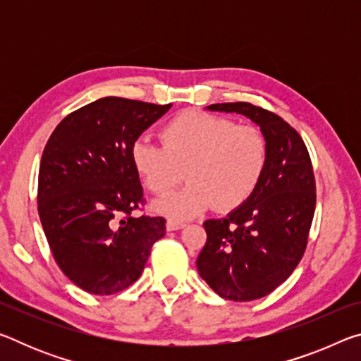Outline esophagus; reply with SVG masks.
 I'll return each mask as SVG.
<instances>
[{
  "label": "esophagus",
  "instance_id": "1",
  "mask_svg": "<svg viewBox=\"0 0 361 361\" xmlns=\"http://www.w3.org/2000/svg\"><path fill=\"white\" fill-rule=\"evenodd\" d=\"M167 231H176V229H181V228H185L186 226V223H183V221H178V219H169L167 221Z\"/></svg>",
  "mask_w": 361,
  "mask_h": 361
}]
</instances>
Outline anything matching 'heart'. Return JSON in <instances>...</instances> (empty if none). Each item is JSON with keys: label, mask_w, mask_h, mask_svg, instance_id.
Here are the masks:
<instances>
[{"label": "heart", "mask_w": 361, "mask_h": 361, "mask_svg": "<svg viewBox=\"0 0 361 361\" xmlns=\"http://www.w3.org/2000/svg\"><path fill=\"white\" fill-rule=\"evenodd\" d=\"M162 145L140 138L132 159L145 185L157 195L176 188L186 173L189 185L154 202L172 219L192 218L215 204L234 210L258 188L267 166V142L252 126L224 116L186 111L161 129Z\"/></svg>", "instance_id": "obj_1"}]
</instances>
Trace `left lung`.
<instances>
[{
	"label": "left lung",
	"mask_w": 361,
	"mask_h": 361,
	"mask_svg": "<svg viewBox=\"0 0 361 361\" xmlns=\"http://www.w3.org/2000/svg\"><path fill=\"white\" fill-rule=\"evenodd\" d=\"M207 108L247 116L267 142L258 188L226 218L204 223L207 242L195 262L216 295L253 301L282 285L307 247L317 199L312 161L301 135L276 113L247 102Z\"/></svg>",
	"instance_id": "8db88e82"
}]
</instances>
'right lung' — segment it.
I'll use <instances>...</instances> for the list:
<instances>
[{
	"label": "right lung",
	"instance_id": "right-lung-1",
	"mask_svg": "<svg viewBox=\"0 0 361 361\" xmlns=\"http://www.w3.org/2000/svg\"><path fill=\"white\" fill-rule=\"evenodd\" d=\"M170 106L105 97L70 113L47 140L39 219L57 266L84 291L129 288L166 234L162 216H132L145 204L132 146Z\"/></svg>",
	"mask_w": 361,
	"mask_h": 361
}]
</instances>
